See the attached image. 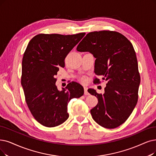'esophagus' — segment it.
I'll use <instances>...</instances> for the list:
<instances>
[{"instance_id":"34e87169","label":"esophagus","mask_w":156,"mask_h":156,"mask_svg":"<svg viewBox=\"0 0 156 156\" xmlns=\"http://www.w3.org/2000/svg\"><path fill=\"white\" fill-rule=\"evenodd\" d=\"M84 95H89V93L88 92V88H87V87H84Z\"/></svg>"}]
</instances>
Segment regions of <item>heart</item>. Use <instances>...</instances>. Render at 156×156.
Returning a JSON list of instances; mask_svg holds the SVG:
<instances>
[{"instance_id":"1","label":"heart","mask_w":156,"mask_h":156,"mask_svg":"<svg viewBox=\"0 0 156 156\" xmlns=\"http://www.w3.org/2000/svg\"><path fill=\"white\" fill-rule=\"evenodd\" d=\"M86 80H87V79H86V77L85 76H83V77H81L80 78V81L81 82V83H86Z\"/></svg>"}]
</instances>
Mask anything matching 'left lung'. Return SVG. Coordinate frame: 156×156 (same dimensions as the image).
Segmentation results:
<instances>
[{
    "instance_id": "obj_1",
    "label": "left lung",
    "mask_w": 156,
    "mask_h": 156,
    "mask_svg": "<svg viewBox=\"0 0 156 156\" xmlns=\"http://www.w3.org/2000/svg\"><path fill=\"white\" fill-rule=\"evenodd\" d=\"M77 51L94 55V72L107 81L103 95L88 90L98 98L90 111L93 119L107 129L120 126L132 113L138 99L140 75L132 43L116 31H94L86 34ZM93 82L99 84L101 80L95 77Z\"/></svg>"
}]
</instances>
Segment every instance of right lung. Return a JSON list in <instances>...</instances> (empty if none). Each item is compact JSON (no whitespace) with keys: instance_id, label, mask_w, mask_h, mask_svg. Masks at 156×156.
I'll return each instance as SVG.
<instances>
[{"instance_id":"add662e5","label":"right lung","mask_w":156,"mask_h":156,"mask_svg":"<svg viewBox=\"0 0 156 156\" xmlns=\"http://www.w3.org/2000/svg\"><path fill=\"white\" fill-rule=\"evenodd\" d=\"M85 33L72 35L39 34L29 42L23 54L21 84L31 114L42 126L54 127L65 122L69 115L68 102L84 94L80 84L72 82L59 91L55 76L59 67Z\"/></svg>"}]
</instances>
